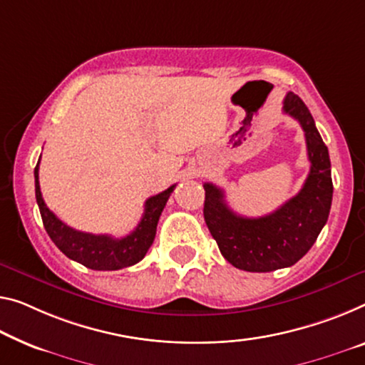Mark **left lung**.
I'll return each mask as SVG.
<instances>
[{
	"instance_id": "obj_1",
	"label": "left lung",
	"mask_w": 365,
	"mask_h": 365,
	"mask_svg": "<svg viewBox=\"0 0 365 365\" xmlns=\"http://www.w3.org/2000/svg\"><path fill=\"white\" fill-rule=\"evenodd\" d=\"M284 112L299 120L305 132L310 173L299 194L272 214L250 218L230 209L220 187L204 184L207 227L222 256L241 271L271 272L294 266L317 241L331 209V163L315 120L294 93L285 96Z\"/></svg>"
}]
</instances>
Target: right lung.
<instances>
[{"label":"right lung","instance_id":"add662e5","mask_svg":"<svg viewBox=\"0 0 365 365\" xmlns=\"http://www.w3.org/2000/svg\"><path fill=\"white\" fill-rule=\"evenodd\" d=\"M34 178H36L37 205L50 240L66 257L89 269H94V271H117V269L137 264L138 261L143 259L155 240L161 212L176 187V184H173L163 192L151 195L145 202L143 217L137 228L124 238H114L110 235L78 232V230L65 225L53 212H50L42 199L41 186H38V163L34 170Z\"/></svg>","mask_w":365,"mask_h":365}]
</instances>
